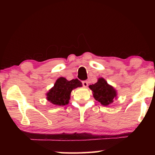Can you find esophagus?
I'll return each instance as SVG.
<instances>
[{"mask_svg": "<svg viewBox=\"0 0 155 155\" xmlns=\"http://www.w3.org/2000/svg\"><path fill=\"white\" fill-rule=\"evenodd\" d=\"M82 84H83V87H87L88 86V82L87 81H83L82 82Z\"/></svg>", "mask_w": 155, "mask_h": 155, "instance_id": "34e87169", "label": "esophagus"}]
</instances>
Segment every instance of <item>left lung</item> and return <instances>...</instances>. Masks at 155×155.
I'll use <instances>...</instances> for the list:
<instances>
[{"mask_svg": "<svg viewBox=\"0 0 155 155\" xmlns=\"http://www.w3.org/2000/svg\"><path fill=\"white\" fill-rule=\"evenodd\" d=\"M89 87L92 91L93 96L96 101L104 106L111 104L117 97L116 90L109 85L103 78H99L97 83L90 85Z\"/></svg>", "mask_w": 155, "mask_h": 155, "instance_id": "obj_1", "label": "left lung"}]
</instances>
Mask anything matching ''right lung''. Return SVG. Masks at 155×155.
<instances>
[{"label": "right lung", "mask_w": 155, "mask_h": 155, "mask_svg": "<svg viewBox=\"0 0 155 155\" xmlns=\"http://www.w3.org/2000/svg\"><path fill=\"white\" fill-rule=\"evenodd\" d=\"M80 87H82V83L77 78L68 81L64 77H60L46 94V98L52 104L64 106L69 103L71 91Z\"/></svg>", "instance_id": "right-lung-1"}]
</instances>
